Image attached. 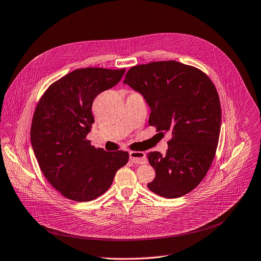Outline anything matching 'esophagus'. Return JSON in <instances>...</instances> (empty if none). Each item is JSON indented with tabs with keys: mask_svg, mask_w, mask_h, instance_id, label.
<instances>
[{
	"mask_svg": "<svg viewBox=\"0 0 261 261\" xmlns=\"http://www.w3.org/2000/svg\"><path fill=\"white\" fill-rule=\"evenodd\" d=\"M129 158L136 164H145L147 162L146 155L143 151H130Z\"/></svg>",
	"mask_w": 261,
	"mask_h": 261,
	"instance_id": "1",
	"label": "esophagus"
}]
</instances>
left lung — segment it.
Segmentation results:
<instances>
[{
    "mask_svg": "<svg viewBox=\"0 0 261 261\" xmlns=\"http://www.w3.org/2000/svg\"><path fill=\"white\" fill-rule=\"evenodd\" d=\"M123 83L145 98L149 125L172 133L165 155L147 153L155 170L147 187L167 198L187 194L203 181L218 144L222 109L212 80L195 67L165 61L132 67Z\"/></svg>",
    "mask_w": 261,
    "mask_h": 261,
    "instance_id": "1",
    "label": "left lung"
}]
</instances>
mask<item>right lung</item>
<instances>
[{
    "mask_svg": "<svg viewBox=\"0 0 261 261\" xmlns=\"http://www.w3.org/2000/svg\"><path fill=\"white\" fill-rule=\"evenodd\" d=\"M125 69H77L53 83L43 94L32 118L30 138L39 168L65 197L90 202L112 185L128 152L106 151L87 139L94 117L92 105L116 86Z\"/></svg>",
    "mask_w": 261,
    "mask_h": 261,
    "instance_id": "add662e5",
    "label": "right lung"
}]
</instances>
